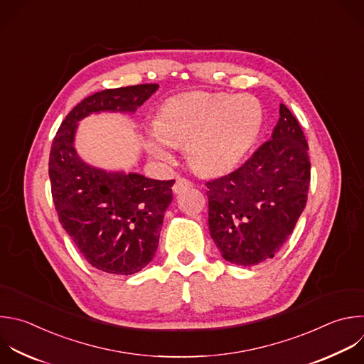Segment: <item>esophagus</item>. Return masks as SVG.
I'll list each match as a JSON object with an SVG mask.
<instances>
[{
	"label": "esophagus",
	"mask_w": 364,
	"mask_h": 364,
	"mask_svg": "<svg viewBox=\"0 0 364 364\" xmlns=\"http://www.w3.org/2000/svg\"><path fill=\"white\" fill-rule=\"evenodd\" d=\"M191 187H193L191 181H188V180H186V178H177L176 183H174V186H173V191H174L176 194H180V193H183V191H186V190H188V188H191Z\"/></svg>",
	"instance_id": "obj_1"
}]
</instances>
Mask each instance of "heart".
I'll use <instances>...</instances> for the list:
<instances>
[{"label":"heart","instance_id":"b5f03b06","mask_svg":"<svg viewBox=\"0 0 364 364\" xmlns=\"http://www.w3.org/2000/svg\"><path fill=\"white\" fill-rule=\"evenodd\" d=\"M262 127L263 108L252 95L188 92L161 105L144 147L163 163L173 160L171 147H184L194 171L220 176L245 159Z\"/></svg>","mask_w":364,"mask_h":364}]
</instances>
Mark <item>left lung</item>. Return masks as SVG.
<instances>
[{
	"label": "left lung",
	"instance_id": "1",
	"mask_svg": "<svg viewBox=\"0 0 364 364\" xmlns=\"http://www.w3.org/2000/svg\"><path fill=\"white\" fill-rule=\"evenodd\" d=\"M309 146L282 104L272 139L243 166L208 181V230L221 257L256 266L282 249L301 215L310 184Z\"/></svg>",
	"mask_w": 364,
	"mask_h": 364
}]
</instances>
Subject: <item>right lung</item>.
Masks as SVG:
<instances>
[{"mask_svg": "<svg viewBox=\"0 0 364 364\" xmlns=\"http://www.w3.org/2000/svg\"><path fill=\"white\" fill-rule=\"evenodd\" d=\"M159 84L95 92L77 104L54 137L48 174L58 220L82 257L95 269L129 276L154 257L174 180L105 170L84 161L75 149L80 121L91 114H134Z\"/></svg>", "mask_w": 364, "mask_h": 364, "instance_id": "1", "label": "right lung"}]
</instances>
